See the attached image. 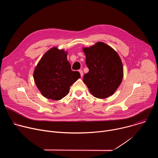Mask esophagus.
Returning a JSON list of instances; mask_svg holds the SVG:
<instances>
[{
    "label": "esophagus",
    "mask_w": 158,
    "mask_h": 158,
    "mask_svg": "<svg viewBox=\"0 0 158 158\" xmlns=\"http://www.w3.org/2000/svg\"><path fill=\"white\" fill-rule=\"evenodd\" d=\"M79 72L80 73V74H81V77H82V76H83V71H82V70H79Z\"/></svg>",
    "instance_id": "esophagus-1"
}]
</instances>
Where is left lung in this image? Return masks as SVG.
Wrapping results in <instances>:
<instances>
[{
  "instance_id": "left-lung-1",
  "label": "left lung",
  "mask_w": 158,
  "mask_h": 158,
  "mask_svg": "<svg viewBox=\"0 0 158 158\" xmlns=\"http://www.w3.org/2000/svg\"><path fill=\"white\" fill-rule=\"evenodd\" d=\"M89 72L83 82L96 98L104 99L114 94L123 77V66L118 53L108 45L99 42L84 48Z\"/></svg>"
}]
</instances>
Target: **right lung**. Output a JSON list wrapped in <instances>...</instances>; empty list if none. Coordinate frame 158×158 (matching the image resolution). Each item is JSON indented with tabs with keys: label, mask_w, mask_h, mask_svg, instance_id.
Masks as SVG:
<instances>
[{
	"label": "right lung",
	"mask_w": 158,
	"mask_h": 158,
	"mask_svg": "<svg viewBox=\"0 0 158 158\" xmlns=\"http://www.w3.org/2000/svg\"><path fill=\"white\" fill-rule=\"evenodd\" d=\"M80 77L78 71H72L67 53L56 48L43 56L34 72L35 83L42 94L56 101L68 94L71 85Z\"/></svg>",
	"instance_id": "right-lung-1"
}]
</instances>
